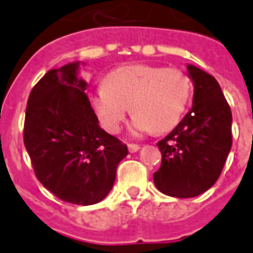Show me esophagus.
Instances as JSON below:
<instances>
[{
    "instance_id": "1",
    "label": "esophagus",
    "mask_w": 253,
    "mask_h": 253,
    "mask_svg": "<svg viewBox=\"0 0 253 253\" xmlns=\"http://www.w3.org/2000/svg\"><path fill=\"white\" fill-rule=\"evenodd\" d=\"M128 149L130 153H136L140 150V145H136V144H129L128 145Z\"/></svg>"
}]
</instances>
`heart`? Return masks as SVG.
<instances>
[{
  "instance_id": "heart-1",
  "label": "heart",
  "mask_w": 253,
  "mask_h": 253,
  "mask_svg": "<svg viewBox=\"0 0 253 253\" xmlns=\"http://www.w3.org/2000/svg\"><path fill=\"white\" fill-rule=\"evenodd\" d=\"M189 78L177 68L132 64L107 75L91 92V105L100 124L117 133L132 109L129 132L141 136L168 132L181 121L190 99Z\"/></svg>"
}]
</instances>
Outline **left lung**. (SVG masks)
Returning <instances> with one entry per match:
<instances>
[{"mask_svg":"<svg viewBox=\"0 0 253 253\" xmlns=\"http://www.w3.org/2000/svg\"><path fill=\"white\" fill-rule=\"evenodd\" d=\"M186 67L194 85L193 107L157 144L162 162L153 175L161 193L177 198L198 197L210 189L232 146V113L222 88L197 66Z\"/></svg>","mask_w":253,"mask_h":253,"instance_id":"obj_1","label":"left lung"}]
</instances>
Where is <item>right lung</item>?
<instances>
[{
  "label": "right lung",
  "instance_id": "obj_1",
  "mask_svg": "<svg viewBox=\"0 0 253 253\" xmlns=\"http://www.w3.org/2000/svg\"><path fill=\"white\" fill-rule=\"evenodd\" d=\"M84 62L50 70L33 88L23 142L35 175L64 202L89 206L112 190L126 145L100 128L80 76Z\"/></svg>",
  "mask_w": 253,
  "mask_h": 253
}]
</instances>
